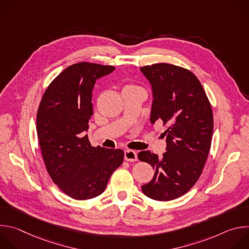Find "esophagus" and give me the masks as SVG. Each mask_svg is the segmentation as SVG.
<instances>
[{"label": "esophagus", "mask_w": 249, "mask_h": 249, "mask_svg": "<svg viewBox=\"0 0 249 249\" xmlns=\"http://www.w3.org/2000/svg\"><path fill=\"white\" fill-rule=\"evenodd\" d=\"M124 159L127 161H136L138 160L137 153L133 150H126L124 152Z\"/></svg>", "instance_id": "esophagus-1"}]
</instances>
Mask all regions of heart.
Wrapping results in <instances>:
<instances>
[{
    "instance_id": "1",
    "label": "heart",
    "mask_w": 249,
    "mask_h": 249,
    "mask_svg": "<svg viewBox=\"0 0 249 249\" xmlns=\"http://www.w3.org/2000/svg\"><path fill=\"white\" fill-rule=\"evenodd\" d=\"M132 87H134V86H131V85H128V86H126L124 89H127V88H132Z\"/></svg>"
}]
</instances>
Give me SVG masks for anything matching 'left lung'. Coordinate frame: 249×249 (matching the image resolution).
Masks as SVG:
<instances>
[{
  "mask_svg": "<svg viewBox=\"0 0 249 249\" xmlns=\"http://www.w3.org/2000/svg\"><path fill=\"white\" fill-rule=\"evenodd\" d=\"M152 84L151 121L162 122L166 152L161 158L142 151L141 161L155 169L154 178L142 186L151 199L170 201L188 192L203 172L212 143L214 119L209 98L191 71L168 63L141 67Z\"/></svg>",
  "mask_w": 249,
  "mask_h": 249,
  "instance_id": "left-lung-1",
  "label": "left lung"
}]
</instances>
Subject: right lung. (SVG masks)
I'll list each match as a JSON object with an SVG mask.
<instances>
[{"label": "right lung", "mask_w": 249, "mask_h": 249, "mask_svg": "<svg viewBox=\"0 0 249 249\" xmlns=\"http://www.w3.org/2000/svg\"><path fill=\"white\" fill-rule=\"evenodd\" d=\"M114 69L89 62L69 66L47 87L37 110L36 131L47 172L76 200L100 195L123 162L122 150L95 148L85 132L93 114L95 81Z\"/></svg>", "instance_id": "1"}]
</instances>
